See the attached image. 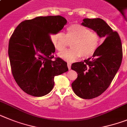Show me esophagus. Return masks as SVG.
Listing matches in <instances>:
<instances>
[{
	"instance_id": "obj_1",
	"label": "esophagus",
	"mask_w": 127,
	"mask_h": 127,
	"mask_svg": "<svg viewBox=\"0 0 127 127\" xmlns=\"http://www.w3.org/2000/svg\"><path fill=\"white\" fill-rule=\"evenodd\" d=\"M67 67H68V69H71V64H69V63H68V64H67Z\"/></svg>"
}]
</instances>
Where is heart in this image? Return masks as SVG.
Returning <instances> with one entry per match:
<instances>
[{"mask_svg":"<svg viewBox=\"0 0 127 127\" xmlns=\"http://www.w3.org/2000/svg\"><path fill=\"white\" fill-rule=\"evenodd\" d=\"M100 36L97 32L81 25H72L67 29V33L58 32L52 36L55 48L62 53L71 43L72 49L61 54V57L69 62L80 56L89 57L97 51L100 44Z\"/></svg>","mask_w":127,"mask_h":127,"instance_id":"1","label":"heart"}]
</instances>
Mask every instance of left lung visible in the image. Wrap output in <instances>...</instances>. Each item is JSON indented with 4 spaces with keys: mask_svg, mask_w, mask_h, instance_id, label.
<instances>
[{
    "mask_svg": "<svg viewBox=\"0 0 127 127\" xmlns=\"http://www.w3.org/2000/svg\"><path fill=\"white\" fill-rule=\"evenodd\" d=\"M82 24L105 38L92 57L71 65L78 74L71 85L73 91L80 97L89 99L99 96L110 86L121 65L123 49L118 33L103 20L85 18Z\"/></svg>",
    "mask_w": 127,
    "mask_h": 127,
    "instance_id": "1",
    "label": "left lung"
}]
</instances>
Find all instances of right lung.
<instances>
[{"label": "right lung", "mask_w": 127, "mask_h": 127, "mask_svg": "<svg viewBox=\"0 0 127 127\" xmlns=\"http://www.w3.org/2000/svg\"><path fill=\"white\" fill-rule=\"evenodd\" d=\"M67 20L62 16L38 17L22 22L9 41L12 74L23 91L40 97L53 89L56 76L68 71L67 64L57 57L51 34L61 31Z\"/></svg>", "instance_id": "obj_1"}]
</instances>
